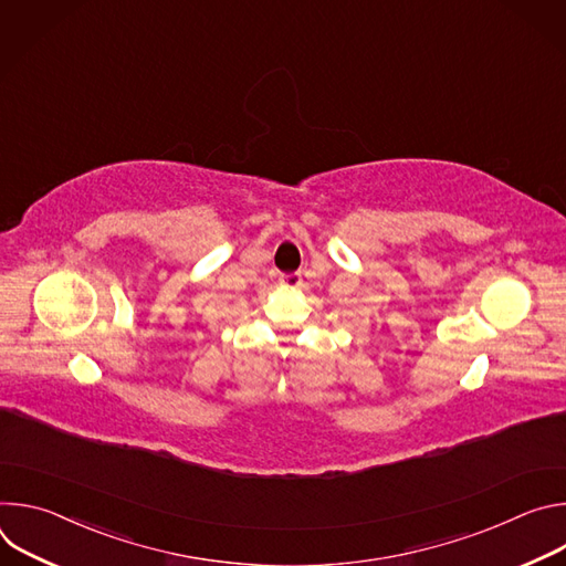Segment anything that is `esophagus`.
<instances>
[{
	"label": "esophagus",
	"mask_w": 566,
	"mask_h": 566,
	"mask_svg": "<svg viewBox=\"0 0 566 566\" xmlns=\"http://www.w3.org/2000/svg\"><path fill=\"white\" fill-rule=\"evenodd\" d=\"M280 284L284 289H297L302 284V277H300V273H286L280 277Z\"/></svg>",
	"instance_id": "obj_1"
}]
</instances>
